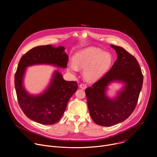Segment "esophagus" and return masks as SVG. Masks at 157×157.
Returning <instances> with one entry per match:
<instances>
[{"label": "esophagus", "mask_w": 157, "mask_h": 157, "mask_svg": "<svg viewBox=\"0 0 157 157\" xmlns=\"http://www.w3.org/2000/svg\"><path fill=\"white\" fill-rule=\"evenodd\" d=\"M79 86H80V87H81V89H85L87 87L86 84H84V83L81 84L79 85Z\"/></svg>", "instance_id": "1"}]
</instances>
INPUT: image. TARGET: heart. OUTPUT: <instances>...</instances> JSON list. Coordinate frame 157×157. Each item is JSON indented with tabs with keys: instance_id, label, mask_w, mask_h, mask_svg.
<instances>
[{
	"instance_id": "1",
	"label": "heart",
	"mask_w": 157,
	"mask_h": 157,
	"mask_svg": "<svg viewBox=\"0 0 157 157\" xmlns=\"http://www.w3.org/2000/svg\"><path fill=\"white\" fill-rule=\"evenodd\" d=\"M113 61L112 55L96 48H89L76 53L69 69L73 72L78 68L84 69V76L89 81L101 78L110 68Z\"/></svg>"
}]
</instances>
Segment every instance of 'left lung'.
<instances>
[{
	"mask_svg": "<svg viewBox=\"0 0 157 157\" xmlns=\"http://www.w3.org/2000/svg\"><path fill=\"white\" fill-rule=\"evenodd\" d=\"M117 53L111 69L99 80L85 89L87 106L93 121L108 127L127 119L133 112L142 87L144 77L136 58L122 47L110 44ZM126 83L116 99L109 100L105 94L106 86L111 81Z\"/></svg>",
	"mask_w": 157,
	"mask_h": 157,
	"instance_id": "8db88e82",
	"label": "left lung"
}]
</instances>
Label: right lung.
Returning <instances> with one entry per match:
<instances>
[{
  "label": "right lung",
  "instance_id": "add662e5",
  "mask_svg": "<svg viewBox=\"0 0 157 157\" xmlns=\"http://www.w3.org/2000/svg\"><path fill=\"white\" fill-rule=\"evenodd\" d=\"M68 56L64 48H53L50 44L39 46L30 50L20 59L15 74V87L20 107L31 120L44 125L56 123L61 119L67 104L78 89L76 81H66L55 71L52 83L40 96H30L22 86L26 67L36 64H54L66 68Z\"/></svg>",
  "mask_w": 157,
  "mask_h": 157
}]
</instances>
